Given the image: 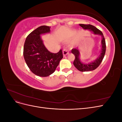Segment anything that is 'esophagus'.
Listing matches in <instances>:
<instances>
[{
  "mask_svg": "<svg viewBox=\"0 0 122 122\" xmlns=\"http://www.w3.org/2000/svg\"><path fill=\"white\" fill-rule=\"evenodd\" d=\"M62 53H63V55L64 56H65V55H67V54H68L69 53V52L67 49H65L62 51Z\"/></svg>",
  "mask_w": 122,
  "mask_h": 122,
  "instance_id": "34e87169",
  "label": "esophagus"
}]
</instances>
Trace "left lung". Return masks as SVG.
I'll return each instance as SVG.
<instances>
[{
    "label": "left lung",
    "mask_w": 122,
    "mask_h": 122,
    "mask_svg": "<svg viewBox=\"0 0 122 122\" xmlns=\"http://www.w3.org/2000/svg\"><path fill=\"white\" fill-rule=\"evenodd\" d=\"M79 25L84 29H89L91 31H93L94 34L101 35L102 37V49L100 55H99L98 57L94 61L89 64H84L82 62H81L79 60V51L78 48H74L71 50L72 53L75 55V60L74 61L73 64L76 68L81 72H87L95 70L100 65L103 60V58L105 54L106 51V43L104 36L103 35V33L101 30L97 28L91 24H80Z\"/></svg>",
    "instance_id": "left-lung-1"
}]
</instances>
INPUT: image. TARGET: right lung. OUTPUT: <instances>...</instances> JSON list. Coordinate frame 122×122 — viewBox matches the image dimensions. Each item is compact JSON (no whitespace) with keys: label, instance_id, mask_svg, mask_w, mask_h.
<instances>
[{"label":"right lung","instance_id":"1","mask_svg":"<svg viewBox=\"0 0 122 122\" xmlns=\"http://www.w3.org/2000/svg\"><path fill=\"white\" fill-rule=\"evenodd\" d=\"M50 31V26H41L27 36L24 45L26 63L33 73L41 77L52 74L63 58L61 49L57 53H51L44 45L40 35Z\"/></svg>","mask_w":122,"mask_h":122}]
</instances>
